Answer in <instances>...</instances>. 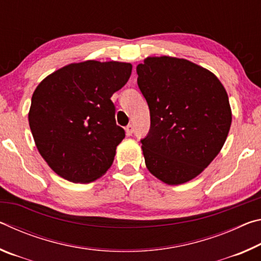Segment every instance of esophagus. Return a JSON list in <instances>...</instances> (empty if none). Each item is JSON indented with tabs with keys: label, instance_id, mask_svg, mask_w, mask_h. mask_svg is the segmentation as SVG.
<instances>
[{
	"label": "esophagus",
	"instance_id": "obj_1",
	"mask_svg": "<svg viewBox=\"0 0 261 261\" xmlns=\"http://www.w3.org/2000/svg\"><path fill=\"white\" fill-rule=\"evenodd\" d=\"M125 132H126V136H131L132 134H134V126H132L131 124L127 125L125 127Z\"/></svg>",
	"mask_w": 261,
	"mask_h": 261
}]
</instances>
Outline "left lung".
<instances>
[{"mask_svg": "<svg viewBox=\"0 0 261 261\" xmlns=\"http://www.w3.org/2000/svg\"><path fill=\"white\" fill-rule=\"evenodd\" d=\"M137 73L151 115L141 139L147 169L168 185L187 183L227 139L232 115L226 88L210 70L177 57H147Z\"/></svg>", "mask_w": 261, "mask_h": 261, "instance_id": "8db88e82", "label": "left lung"}]
</instances>
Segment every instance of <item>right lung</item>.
Segmentation results:
<instances>
[{
    "label": "right lung",
    "instance_id": "add662e5",
    "mask_svg": "<svg viewBox=\"0 0 261 261\" xmlns=\"http://www.w3.org/2000/svg\"><path fill=\"white\" fill-rule=\"evenodd\" d=\"M131 70L125 62H79L56 70L35 88L31 132L40 155L61 177L90 183L112 166L125 134L110 98Z\"/></svg>",
    "mask_w": 261,
    "mask_h": 261
}]
</instances>
